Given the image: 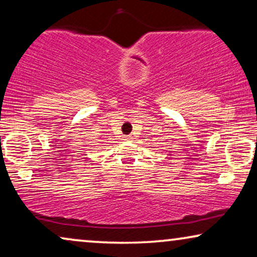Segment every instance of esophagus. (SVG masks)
I'll return each instance as SVG.
<instances>
[{
	"label": "esophagus",
	"instance_id": "1",
	"mask_svg": "<svg viewBox=\"0 0 257 257\" xmlns=\"http://www.w3.org/2000/svg\"><path fill=\"white\" fill-rule=\"evenodd\" d=\"M123 140H124V141H130V140H132V136H130V135H125V136H123Z\"/></svg>",
	"mask_w": 257,
	"mask_h": 257
}]
</instances>
